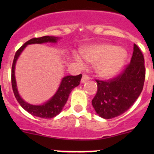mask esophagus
<instances>
[{
	"label": "esophagus",
	"instance_id": "obj_1",
	"mask_svg": "<svg viewBox=\"0 0 154 154\" xmlns=\"http://www.w3.org/2000/svg\"><path fill=\"white\" fill-rule=\"evenodd\" d=\"M89 79V76L87 75L84 74L83 75H82V80H81L82 83H84V82H87Z\"/></svg>",
	"mask_w": 154,
	"mask_h": 154
}]
</instances>
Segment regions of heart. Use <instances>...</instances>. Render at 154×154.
Segmentation results:
<instances>
[{
	"mask_svg": "<svg viewBox=\"0 0 154 154\" xmlns=\"http://www.w3.org/2000/svg\"><path fill=\"white\" fill-rule=\"evenodd\" d=\"M82 55L87 62L94 64V69L99 76L110 78L116 75L123 67L126 53L121 48L110 45H97L82 50ZM75 60L81 66L83 61L79 55H75Z\"/></svg>",
	"mask_w": 154,
	"mask_h": 154,
	"instance_id": "b5f03b06",
	"label": "heart"
}]
</instances>
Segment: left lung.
Masks as SVG:
<instances>
[{
    "mask_svg": "<svg viewBox=\"0 0 154 154\" xmlns=\"http://www.w3.org/2000/svg\"><path fill=\"white\" fill-rule=\"evenodd\" d=\"M145 75L143 55L134 44L130 62L119 75L106 81L96 79L98 90L92 104L98 115L112 119L127 111L142 92Z\"/></svg>",
    "mask_w": 154,
    "mask_h": 154,
    "instance_id": "obj_1",
    "label": "left lung"
}]
</instances>
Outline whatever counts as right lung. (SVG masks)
<instances>
[{"label":"right lung","instance_id":"right-lung-1","mask_svg":"<svg viewBox=\"0 0 154 154\" xmlns=\"http://www.w3.org/2000/svg\"><path fill=\"white\" fill-rule=\"evenodd\" d=\"M57 40H58V38L53 36H43L40 37V38H34L30 39L16 51L14 58L13 64H12L11 85L16 99L17 100L19 104L22 106V108L24 109L30 114L38 116V117L45 118V119L55 117V116L60 113L63 107L65 106V103L67 102L71 91L75 87L79 85L82 75H68L64 77L58 91L49 101L42 106H34V105L28 104L26 102H24L19 96L17 85H16L15 77H14V67H15V63L17 58L28 45L42 44L45 42H56Z\"/></svg>","mask_w":154,"mask_h":154}]
</instances>
